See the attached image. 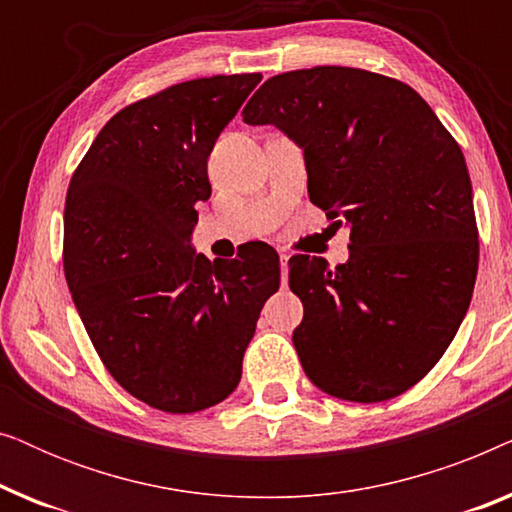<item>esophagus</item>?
<instances>
[{
    "instance_id": "34e87169",
    "label": "esophagus",
    "mask_w": 512,
    "mask_h": 512,
    "mask_svg": "<svg viewBox=\"0 0 512 512\" xmlns=\"http://www.w3.org/2000/svg\"><path fill=\"white\" fill-rule=\"evenodd\" d=\"M279 265H282V284L286 286V279H289V256L279 254Z\"/></svg>"
}]
</instances>
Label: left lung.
<instances>
[{"instance_id":"left-lung-1","label":"left lung","mask_w":512,"mask_h":512,"mask_svg":"<svg viewBox=\"0 0 512 512\" xmlns=\"http://www.w3.org/2000/svg\"><path fill=\"white\" fill-rule=\"evenodd\" d=\"M303 151L307 193L349 228L347 263L296 254L293 347L314 387L377 403L436 366L471 305L478 228L468 167L419 93L354 67L272 76L242 111Z\"/></svg>"}]
</instances>
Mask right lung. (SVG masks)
I'll return each mask as SVG.
<instances>
[{
    "mask_svg": "<svg viewBox=\"0 0 512 512\" xmlns=\"http://www.w3.org/2000/svg\"><path fill=\"white\" fill-rule=\"evenodd\" d=\"M261 74L195 79L118 111L90 144L65 202V277L111 377L174 415L230 396L279 256L249 242L235 261L193 249L207 158Z\"/></svg>",
    "mask_w": 512,
    "mask_h": 512,
    "instance_id": "right-lung-1",
    "label": "right lung"
}]
</instances>
